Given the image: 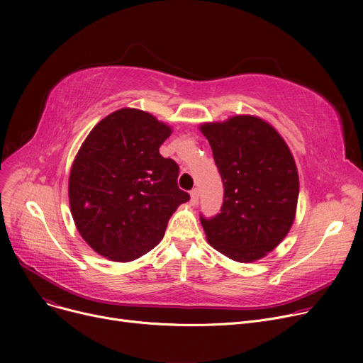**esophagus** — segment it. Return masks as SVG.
Here are the masks:
<instances>
[{
	"label": "esophagus",
	"instance_id": "1",
	"mask_svg": "<svg viewBox=\"0 0 363 363\" xmlns=\"http://www.w3.org/2000/svg\"><path fill=\"white\" fill-rule=\"evenodd\" d=\"M189 196H191V204H193V206H196V204L199 203V197H200L199 189H197V188L191 189V193H189Z\"/></svg>",
	"mask_w": 363,
	"mask_h": 363
}]
</instances>
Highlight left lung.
I'll return each mask as SVG.
<instances>
[{
	"label": "left lung",
	"instance_id": "left-lung-1",
	"mask_svg": "<svg viewBox=\"0 0 363 363\" xmlns=\"http://www.w3.org/2000/svg\"><path fill=\"white\" fill-rule=\"evenodd\" d=\"M223 184L220 213L200 215L207 241L237 262H255L289 234L298 175L279 133L255 116L201 125Z\"/></svg>",
	"mask_w": 363,
	"mask_h": 363
}]
</instances>
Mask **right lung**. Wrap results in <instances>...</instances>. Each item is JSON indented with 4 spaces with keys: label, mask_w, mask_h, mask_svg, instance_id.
Returning a JSON list of instances; mask_svg holds the SVG:
<instances>
[{
    "label": "right lung",
    "mask_w": 363,
    "mask_h": 363,
    "mask_svg": "<svg viewBox=\"0 0 363 363\" xmlns=\"http://www.w3.org/2000/svg\"><path fill=\"white\" fill-rule=\"evenodd\" d=\"M172 129L150 113L121 108L94 126L73 162L70 211L82 238L99 255L129 262L162 241L177 207L179 166L159 148Z\"/></svg>",
    "instance_id": "right-lung-1"
}]
</instances>
